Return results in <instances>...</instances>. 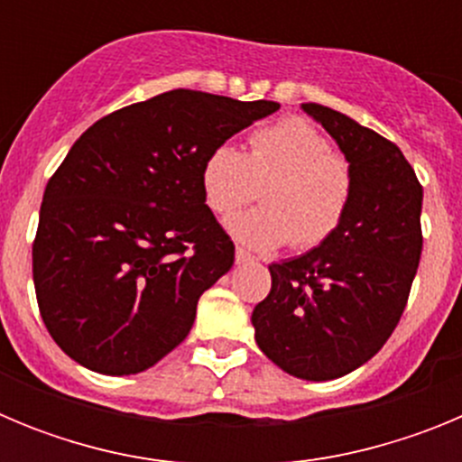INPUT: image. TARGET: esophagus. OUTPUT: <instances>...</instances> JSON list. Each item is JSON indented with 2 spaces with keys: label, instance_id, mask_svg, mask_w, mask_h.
<instances>
[{
  "label": "esophagus",
  "instance_id": "obj_1",
  "mask_svg": "<svg viewBox=\"0 0 462 462\" xmlns=\"http://www.w3.org/2000/svg\"><path fill=\"white\" fill-rule=\"evenodd\" d=\"M252 259H254V256L245 250V247H236V263H247V261H252Z\"/></svg>",
  "mask_w": 462,
  "mask_h": 462
}]
</instances>
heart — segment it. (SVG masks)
<instances>
[{"mask_svg": "<svg viewBox=\"0 0 462 462\" xmlns=\"http://www.w3.org/2000/svg\"><path fill=\"white\" fill-rule=\"evenodd\" d=\"M261 186L266 206L236 215L228 231L254 250L291 243L305 252L342 226L352 206L354 171L312 122L284 117L252 132L247 154L222 143L201 166L203 199L222 217L254 201Z\"/></svg>", "mask_w": 462, "mask_h": 462, "instance_id": "obj_1", "label": "heart"}]
</instances>
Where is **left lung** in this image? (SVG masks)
<instances>
[{"label":"left lung","mask_w":462,"mask_h":462,"mask_svg":"<svg viewBox=\"0 0 462 462\" xmlns=\"http://www.w3.org/2000/svg\"><path fill=\"white\" fill-rule=\"evenodd\" d=\"M354 171L352 206L333 238L271 263L252 312L256 345L293 377L326 382L361 368L405 312L421 259L423 187L395 143L321 104H303Z\"/></svg>","instance_id":"8db88e82"}]
</instances>
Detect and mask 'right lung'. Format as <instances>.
I'll return each instance as SVG.
<instances>
[{
	"label": "right lung",
	"instance_id": "obj_1",
	"mask_svg": "<svg viewBox=\"0 0 462 462\" xmlns=\"http://www.w3.org/2000/svg\"><path fill=\"white\" fill-rule=\"evenodd\" d=\"M280 108L171 89L94 122L43 191L36 300L67 356L101 374L152 368L234 266L201 189L208 152Z\"/></svg>",
	"mask_w": 462,
	"mask_h": 462
}]
</instances>
